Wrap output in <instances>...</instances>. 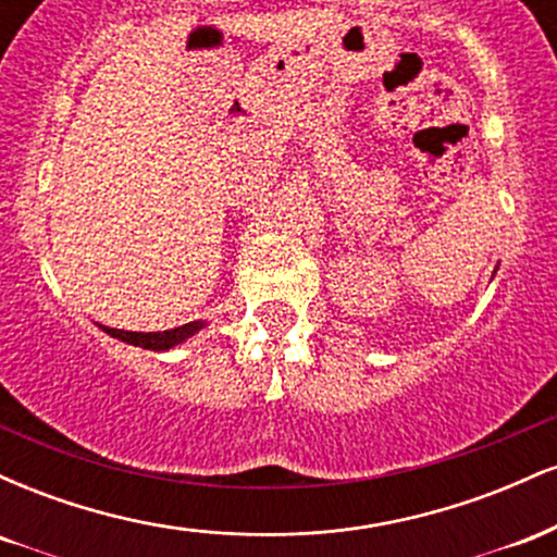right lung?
Returning <instances> with one entry per match:
<instances>
[{"label":"right lung","instance_id":"add662e5","mask_svg":"<svg viewBox=\"0 0 557 557\" xmlns=\"http://www.w3.org/2000/svg\"><path fill=\"white\" fill-rule=\"evenodd\" d=\"M101 330L107 332L110 337H117V341H123L127 345H136V348H146V350H157V354H162V350H170V348H177V345L188 341V337H194L196 332H201L207 327V322H188L183 324V327H175V330H164V332H127V330H114V327H104V324H99Z\"/></svg>","mask_w":557,"mask_h":557}]
</instances>
